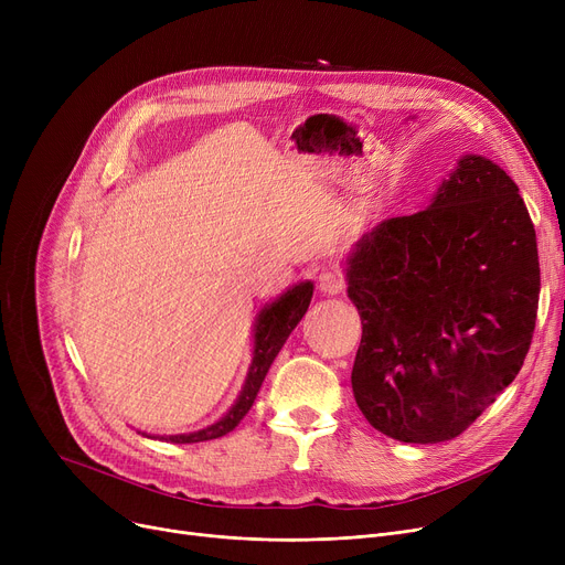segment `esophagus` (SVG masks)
<instances>
[{
	"label": "esophagus",
	"instance_id": "obj_1",
	"mask_svg": "<svg viewBox=\"0 0 565 565\" xmlns=\"http://www.w3.org/2000/svg\"><path fill=\"white\" fill-rule=\"evenodd\" d=\"M318 286L324 295H339L345 288V279L337 270H328L318 277Z\"/></svg>",
	"mask_w": 565,
	"mask_h": 565
}]
</instances>
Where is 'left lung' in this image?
<instances>
[{"instance_id":"left-lung-1","label":"left lung","mask_w":565,"mask_h":565,"mask_svg":"<svg viewBox=\"0 0 565 565\" xmlns=\"http://www.w3.org/2000/svg\"><path fill=\"white\" fill-rule=\"evenodd\" d=\"M362 316L352 394L407 444L458 437L520 373L536 328V231L511 175L465 156L430 205L390 217L348 256Z\"/></svg>"}]
</instances>
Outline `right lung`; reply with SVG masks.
<instances>
[{"label": "right lung", "instance_id": "1", "mask_svg": "<svg viewBox=\"0 0 565 565\" xmlns=\"http://www.w3.org/2000/svg\"><path fill=\"white\" fill-rule=\"evenodd\" d=\"M311 295H313V284L302 281L298 286H292L290 290H286L281 298L275 300L273 305L260 309V313L256 316V324H254V358H252V366L247 371L245 384H243V392L220 422H215L213 426H207L203 430H196V433L169 435V437H160V439H167L173 444L207 441V439H217V437L231 433L237 424H241L245 414L249 412V407L254 405L260 384H263L267 371H270L279 350L284 348L290 332L298 328V322L307 313ZM146 437H151V435H146Z\"/></svg>", "mask_w": 565, "mask_h": 565}]
</instances>
